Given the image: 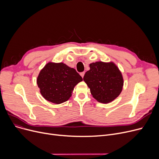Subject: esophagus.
I'll return each instance as SVG.
<instances>
[{
    "mask_svg": "<svg viewBox=\"0 0 159 159\" xmlns=\"http://www.w3.org/2000/svg\"><path fill=\"white\" fill-rule=\"evenodd\" d=\"M84 72H81L80 73V76L83 78V77H84Z\"/></svg>",
    "mask_w": 159,
    "mask_h": 159,
    "instance_id": "1",
    "label": "esophagus"
}]
</instances>
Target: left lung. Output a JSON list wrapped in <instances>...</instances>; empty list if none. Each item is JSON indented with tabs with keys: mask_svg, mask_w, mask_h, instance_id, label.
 I'll return each mask as SVG.
<instances>
[{
	"mask_svg": "<svg viewBox=\"0 0 159 159\" xmlns=\"http://www.w3.org/2000/svg\"><path fill=\"white\" fill-rule=\"evenodd\" d=\"M83 80L99 102L109 103L121 93L124 80L121 72L113 62H96L89 64Z\"/></svg>",
	"mask_w": 159,
	"mask_h": 159,
	"instance_id": "obj_1",
	"label": "left lung"
}]
</instances>
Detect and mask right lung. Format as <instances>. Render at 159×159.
Returning <instances> with one entry per match:
<instances>
[{
	"label": "right lung",
	"instance_id": "1",
	"mask_svg": "<svg viewBox=\"0 0 159 159\" xmlns=\"http://www.w3.org/2000/svg\"><path fill=\"white\" fill-rule=\"evenodd\" d=\"M82 80L74 68L62 62H49L40 71L37 83L46 100L58 104L68 101L74 87Z\"/></svg>",
	"mask_w": 159,
	"mask_h": 159
}]
</instances>
